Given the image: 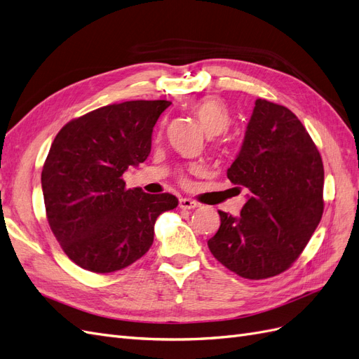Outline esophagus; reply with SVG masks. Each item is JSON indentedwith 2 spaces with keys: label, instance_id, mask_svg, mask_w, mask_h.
I'll use <instances>...</instances> for the list:
<instances>
[{
  "label": "esophagus",
  "instance_id": "obj_1",
  "mask_svg": "<svg viewBox=\"0 0 359 359\" xmlns=\"http://www.w3.org/2000/svg\"><path fill=\"white\" fill-rule=\"evenodd\" d=\"M198 206H199V203L191 201V199H187V198L180 199V208H182V210H194V208H198Z\"/></svg>",
  "mask_w": 359,
  "mask_h": 359
}]
</instances>
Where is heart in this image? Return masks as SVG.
Returning a JSON list of instances; mask_svg holds the SVG:
<instances>
[{
    "label": "heart",
    "mask_w": 359,
    "mask_h": 359,
    "mask_svg": "<svg viewBox=\"0 0 359 359\" xmlns=\"http://www.w3.org/2000/svg\"><path fill=\"white\" fill-rule=\"evenodd\" d=\"M193 112L199 119L201 126L210 136L226 132L231 124V115L227 106L219 97H203L193 106Z\"/></svg>",
    "instance_id": "heart-1"
}]
</instances>
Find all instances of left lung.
<instances>
[{"instance_id":"obj_1","label":"left lung","mask_w":359,"mask_h":359,"mask_svg":"<svg viewBox=\"0 0 359 359\" xmlns=\"http://www.w3.org/2000/svg\"><path fill=\"white\" fill-rule=\"evenodd\" d=\"M227 178L250 194L240 217L219 211L220 227L208 241L212 256L250 280L283 273L323 212L322 157L297 115L257 99Z\"/></svg>"}]
</instances>
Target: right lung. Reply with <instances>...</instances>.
<instances>
[{"mask_svg":"<svg viewBox=\"0 0 359 359\" xmlns=\"http://www.w3.org/2000/svg\"><path fill=\"white\" fill-rule=\"evenodd\" d=\"M168 100L109 104L72 119L53 139L41 170L50 231L76 265L119 271L154 241L157 217L177 208L169 193L126 189L123 173L144 163Z\"/></svg>","mask_w":359,"mask_h":359,"instance_id":"1","label":"right lung"}]
</instances>
